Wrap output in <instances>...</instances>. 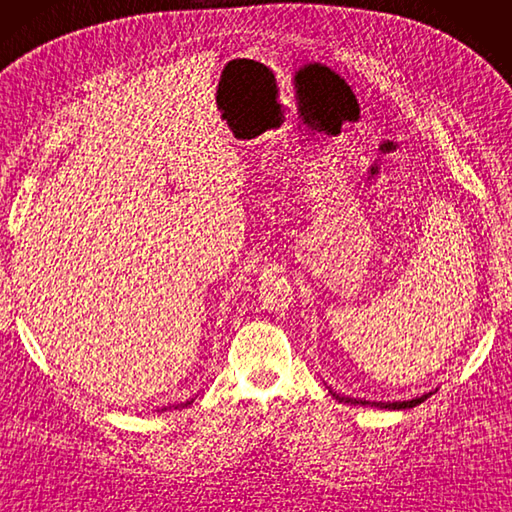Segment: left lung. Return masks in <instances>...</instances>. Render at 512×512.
I'll list each match as a JSON object with an SVG mask.
<instances>
[{
	"mask_svg": "<svg viewBox=\"0 0 512 512\" xmlns=\"http://www.w3.org/2000/svg\"><path fill=\"white\" fill-rule=\"evenodd\" d=\"M432 393L435 391H430V393H424V396H419V398H413V400H404V402H365V400H352V398H339L342 402H350V404H374V406H381V409H411V406H417V404H422L426 398H430Z\"/></svg>",
	"mask_w": 512,
	"mask_h": 512,
	"instance_id": "8db88e82",
	"label": "left lung"
}]
</instances>
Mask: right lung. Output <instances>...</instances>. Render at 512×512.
<instances>
[{
    "instance_id": "right-lung-1",
    "label": "right lung",
    "mask_w": 512,
    "mask_h": 512,
    "mask_svg": "<svg viewBox=\"0 0 512 512\" xmlns=\"http://www.w3.org/2000/svg\"><path fill=\"white\" fill-rule=\"evenodd\" d=\"M188 404H190V402H183V404H177V406H175V409H179V406H188ZM162 411H164V409H162Z\"/></svg>"
}]
</instances>
